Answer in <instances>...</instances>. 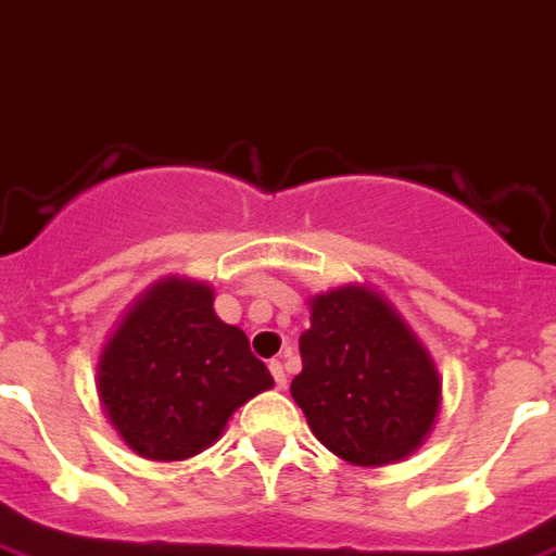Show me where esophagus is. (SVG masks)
Here are the masks:
<instances>
[{
	"instance_id": "obj_1",
	"label": "esophagus",
	"mask_w": 556,
	"mask_h": 556,
	"mask_svg": "<svg viewBox=\"0 0 556 556\" xmlns=\"http://www.w3.org/2000/svg\"><path fill=\"white\" fill-rule=\"evenodd\" d=\"M270 372H274V382H277V388L289 386V376H286V367H282V361H270Z\"/></svg>"
}]
</instances>
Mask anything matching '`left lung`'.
I'll list each match as a JSON object with an SVG mask.
<instances>
[{
  "instance_id": "8db88e82",
  "label": "left lung",
  "mask_w": 556,
  "mask_h": 556,
  "mask_svg": "<svg viewBox=\"0 0 556 556\" xmlns=\"http://www.w3.org/2000/svg\"><path fill=\"white\" fill-rule=\"evenodd\" d=\"M291 397L316 440L355 467L403 460L442 403L440 370L382 294L343 286L309 301Z\"/></svg>"
}]
</instances>
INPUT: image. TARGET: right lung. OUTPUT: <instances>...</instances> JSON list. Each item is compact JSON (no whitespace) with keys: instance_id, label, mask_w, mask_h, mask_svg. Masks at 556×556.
Here are the masks:
<instances>
[{"instance_id":"obj_1","label":"right lung","mask_w":556,"mask_h":556,"mask_svg":"<svg viewBox=\"0 0 556 556\" xmlns=\"http://www.w3.org/2000/svg\"><path fill=\"white\" fill-rule=\"evenodd\" d=\"M99 400L131 452L186 460L274 386L247 333L213 309L207 282L165 277L143 291L99 355Z\"/></svg>"}]
</instances>
